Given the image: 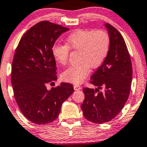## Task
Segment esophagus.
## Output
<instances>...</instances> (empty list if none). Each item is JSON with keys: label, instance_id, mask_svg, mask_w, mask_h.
<instances>
[{"label": "esophagus", "instance_id": "34e87169", "mask_svg": "<svg viewBox=\"0 0 147 147\" xmlns=\"http://www.w3.org/2000/svg\"><path fill=\"white\" fill-rule=\"evenodd\" d=\"M82 89V87L80 85H78V84H75V85H74V89H75V91L80 90V89Z\"/></svg>", "mask_w": 147, "mask_h": 147}]
</instances>
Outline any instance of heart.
Listing matches in <instances>:
<instances>
[{"label": "heart", "mask_w": 147, "mask_h": 147, "mask_svg": "<svg viewBox=\"0 0 147 147\" xmlns=\"http://www.w3.org/2000/svg\"><path fill=\"white\" fill-rule=\"evenodd\" d=\"M65 45L55 44L52 48L54 59L62 65L68 62L69 50L78 51L80 63L69 67L61 77L68 82H82L90 72V67H99L105 61L111 49V39L109 32L103 29H80L72 32L66 38Z\"/></svg>", "instance_id": "b5f03b06"}]
</instances>
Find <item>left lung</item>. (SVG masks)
Segmentation results:
<instances>
[{
  "mask_svg": "<svg viewBox=\"0 0 147 147\" xmlns=\"http://www.w3.org/2000/svg\"><path fill=\"white\" fill-rule=\"evenodd\" d=\"M105 25L111 39L110 51L91 77L89 82L96 89L83 88L85 98L81 105L84 118L98 124L109 122L121 111L129 97L132 78V63L124 38L111 24Z\"/></svg>",
  "mask_w": 147,
  "mask_h": 147,
  "instance_id": "1",
  "label": "left lung"
}]
</instances>
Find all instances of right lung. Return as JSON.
<instances>
[{"mask_svg": "<svg viewBox=\"0 0 147 147\" xmlns=\"http://www.w3.org/2000/svg\"><path fill=\"white\" fill-rule=\"evenodd\" d=\"M67 30L51 22H39L24 34L15 50L11 69L14 96L25 118L38 125L56 120L62 103L73 92L69 83L46 88L57 79L52 48Z\"/></svg>", "mask_w": 147, "mask_h": 147, "instance_id": "1", "label": "right lung"}]
</instances>
